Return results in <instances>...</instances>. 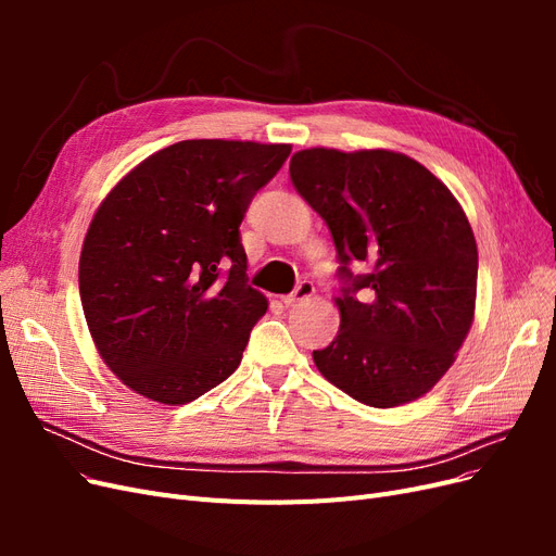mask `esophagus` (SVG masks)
<instances>
[{
	"label": "esophagus",
	"instance_id": "1",
	"mask_svg": "<svg viewBox=\"0 0 556 556\" xmlns=\"http://www.w3.org/2000/svg\"><path fill=\"white\" fill-rule=\"evenodd\" d=\"M313 292H315V285H313L311 280H301V282L296 285V288H294L292 294H285V296H280V299H282L285 306H294V304H299V301L311 299Z\"/></svg>",
	"mask_w": 556,
	"mask_h": 556
}]
</instances>
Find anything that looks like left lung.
<instances>
[{
	"mask_svg": "<svg viewBox=\"0 0 556 556\" xmlns=\"http://www.w3.org/2000/svg\"><path fill=\"white\" fill-rule=\"evenodd\" d=\"M296 192L327 223L341 327L317 371L352 399L392 408L425 396L473 325L478 245L459 201L427 166L394 150H299ZM364 261L369 274L352 277Z\"/></svg>",
	"mask_w": 556,
	"mask_h": 556,
	"instance_id": "8db88e82",
	"label": "left lung"
}]
</instances>
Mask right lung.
I'll list each match as a JSON object with an SVG mask.
<instances>
[{
    "instance_id": "obj_1",
    "label": "right lung",
    "mask_w": 556,
    "mask_h": 556,
    "mask_svg": "<svg viewBox=\"0 0 556 556\" xmlns=\"http://www.w3.org/2000/svg\"><path fill=\"white\" fill-rule=\"evenodd\" d=\"M288 143L178 141L115 185L78 262L104 364L150 401L182 406L237 371L266 296L248 285L241 223Z\"/></svg>"
}]
</instances>
